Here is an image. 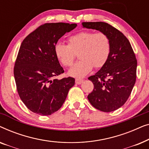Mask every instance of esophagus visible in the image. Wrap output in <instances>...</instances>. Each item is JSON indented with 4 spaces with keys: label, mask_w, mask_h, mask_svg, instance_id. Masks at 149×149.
I'll list each match as a JSON object with an SVG mask.
<instances>
[{
    "label": "esophagus",
    "mask_w": 149,
    "mask_h": 149,
    "mask_svg": "<svg viewBox=\"0 0 149 149\" xmlns=\"http://www.w3.org/2000/svg\"><path fill=\"white\" fill-rule=\"evenodd\" d=\"M83 82V79H75V83H76L77 85H80Z\"/></svg>",
    "instance_id": "esophagus-1"
}]
</instances>
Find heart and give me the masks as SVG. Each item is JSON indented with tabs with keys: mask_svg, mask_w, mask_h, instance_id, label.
Instances as JSON below:
<instances>
[{
	"mask_svg": "<svg viewBox=\"0 0 149 149\" xmlns=\"http://www.w3.org/2000/svg\"><path fill=\"white\" fill-rule=\"evenodd\" d=\"M68 45L58 42L54 47L57 59L64 67L72 64L77 54L79 60L68 71L70 76L81 79L92 70L102 68L109 59L111 44L107 35L103 32L93 33L83 31L68 38Z\"/></svg>",
	"mask_w": 149,
	"mask_h": 149,
	"instance_id": "heart-1",
	"label": "heart"
}]
</instances>
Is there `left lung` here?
<instances>
[{
    "label": "left lung",
    "mask_w": 149,
    "mask_h": 149,
    "mask_svg": "<svg viewBox=\"0 0 149 149\" xmlns=\"http://www.w3.org/2000/svg\"><path fill=\"white\" fill-rule=\"evenodd\" d=\"M83 27L95 29L109 38L111 52L107 62L88 79L93 90L87 96L93 107L103 112H112L127 100L136 79L137 60L126 36L105 22H83Z\"/></svg>",
    "instance_id": "left-lung-1"
}]
</instances>
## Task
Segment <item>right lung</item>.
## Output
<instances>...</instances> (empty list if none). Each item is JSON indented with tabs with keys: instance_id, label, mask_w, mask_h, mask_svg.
<instances>
[{
	"instance_id": "add662e5",
	"label": "right lung",
	"mask_w": 149,
	"mask_h": 149,
	"mask_svg": "<svg viewBox=\"0 0 149 149\" xmlns=\"http://www.w3.org/2000/svg\"><path fill=\"white\" fill-rule=\"evenodd\" d=\"M76 24L47 23L22 41L14 66V77L22 101L30 111L51 115L62 107L74 85L72 77L53 79L64 72L54 52L58 40Z\"/></svg>"
}]
</instances>
